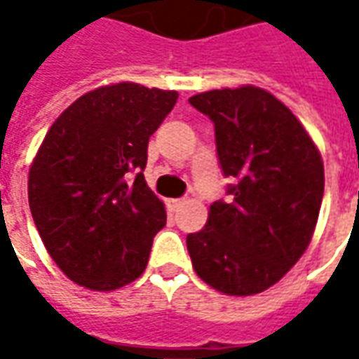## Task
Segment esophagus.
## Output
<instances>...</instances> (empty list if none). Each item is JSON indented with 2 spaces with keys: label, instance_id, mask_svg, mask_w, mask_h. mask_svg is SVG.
<instances>
[{
  "label": "esophagus",
  "instance_id": "obj_1",
  "mask_svg": "<svg viewBox=\"0 0 359 359\" xmlns=\"http://www.w3.org/2000/svg\"><path fill=\"white\" fill-rule=\"evenodd\" d=\"M182 203H184V200H168V208H170L172 212H175Z\"/></svg>",
  "mask_w": 359,
  "mask_h": 359
}]
</instances>
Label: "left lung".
Listing matches in <instances>:
<instances>
[{
  "instance_id": "1",
  "label": "left lung",
  "mask_w": 359,
  "mask_h": 359,
  "mask_svg": "<svg viewBox=\"0 0 359 359\" xmlns=\"http://www.w3.org/2000/svg\"><path fill=\"white\" fill-rule=\"evenodd\" d=\"M189 104L214 121L228 201L187 236L196 273L228 296L280 282L310 245L324 198V161L299 119L255 86L212 90Z\"/></svg>"
}]
</instances>
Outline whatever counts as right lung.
<instances>
[{
	"label": "right lung",
	"instance_id": "add662e5",
	"mask_svg": "<svg viewBox=\"0 0 359 359\" xmlns=\"http://www.w3.org/2000/svg\"><path fill=\"white\" fill-rule=\"evenodd\" d=\"M175 102L177 91L121 81L88 91L49 128L27 196L48 254L72 282L111 292L144 273L165 208L142 172Z\"/></svg>",
	"mask_w": 359,
	"mask_h": 359
}]
</instances>
